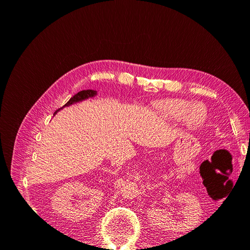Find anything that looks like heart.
<instances>
[{"instance_id":"b5f03b06","label":"heart","mask_w":250,"mask_h":250,"mask_svg":"<svg viewBox=\"0 0 250 250\" xmlns=\"http://www.w3.org/2000/svg\"><path fill=\"white\" fill-rule=\"evenodd\" d=\"M160 115L168 121L177 122L183 120L184 125L190 130L199 129L208 120V109L201 103L193 104L184 99H165L156 103Z\"/></svg>"}]
</instances>
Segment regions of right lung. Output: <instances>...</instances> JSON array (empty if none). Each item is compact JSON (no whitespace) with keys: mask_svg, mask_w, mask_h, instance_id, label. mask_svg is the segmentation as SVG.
Here are the masks:
<instances>
[{"mask_svg":"<svg viewBox=\"0 0 250 250\" xmlns=\"http://www.w3.org/2000/svg\"><path fill=\"white\" fill-rule=\"evenodd\" d=\"M97 95V92L96 90H93V89H86V90H81V92L77 93L75 96H73L71 99L67 101L64 106H69V105L73 104V103H77L79 101H82V100H85V99H88V98H92L94 96ZM63 106V107H64Z\"/></svg>","mask_w":250,"mask_h":250,"instance_id":"1","label":"right lung"}]
</instances>
